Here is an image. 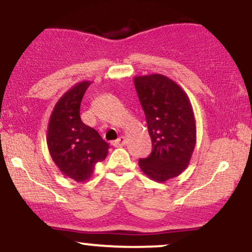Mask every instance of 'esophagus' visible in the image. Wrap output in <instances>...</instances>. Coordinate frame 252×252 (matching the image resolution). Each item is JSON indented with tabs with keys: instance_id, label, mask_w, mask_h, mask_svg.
I'll return each instance as SVG.
<instances>
[{
	"instance_id": "1",
	"label": "esophagus",
	"mask_w": 252,
	"mask_h": 252,
	"mask_svg": "<svg viewBox=\"0 0 252 252\" xmlns=\"http://www.w3.org/2000/svg\"><path fill=\"white\" fill-rule=\"evenodd\" d=\"M126 137H124V136H121L120 139H117V140L112 141V146H113V147H122V146L126 145Z\"/></svg>"
}]
</instances>
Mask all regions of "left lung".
<instances>
[{"instance_id":"left-lung-1","label":"left lung","mask_w":252,"mask_h":252,"mask_svg":"<svg viewBox=\"0 0 252 252\" xmlns=\"http://www.w3.org/2000/svg\"><path fill=\"white\" fill-rule=\"evenodd\" d=\"M146 115L152 153L139 160L140 168L156 182H166L188 167L196 145L192 106L183 88L161 74L134 77Z\"/></svg>"}]
</instances>
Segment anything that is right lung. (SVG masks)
<instances>
[{"instance_id": "obj_1", "label": "right lung", "mask_w": 252, "mask_h": 252, "mask_svg": "<svg viewBox=\"0 0 252 252\" xmlns=\"http://www.w3.org/2000/svg\"><path fill=\"white\" fill-rule=\"evenodd\" d=\"M90 85L79 82L61 96L50 116L46 136L50 156L61 173L80 183L91 178L96 162L109 152L107 142L80 117L82 96Z\"/></svg>"}]
</instances>
